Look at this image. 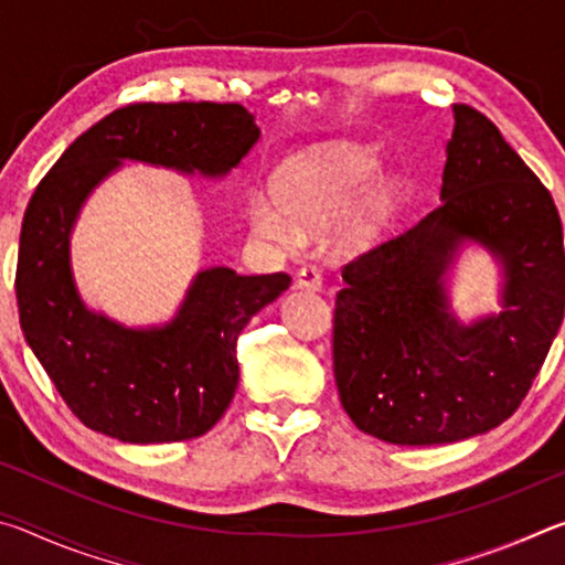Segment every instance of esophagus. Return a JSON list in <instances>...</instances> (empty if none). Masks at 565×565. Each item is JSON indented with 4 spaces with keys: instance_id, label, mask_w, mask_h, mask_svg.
<instances>
[{
    "instance_id": "obj_1",
    "label": "esophagus",
    "mask_w": 565,
    "mask_h": 565,
    "mask_svg": "<svg viewBox=\"0 0 565 565\" xmlns=\"http://www.w3.org/2000/svg\"><path fill=\"white\" fill-rule=\"evenodd\" d=\"M294 281H296V286H299V289H309V291H319L323 286V279H321L317 266H301V269L296 271Z\"/></svg>"
}]
</instances>
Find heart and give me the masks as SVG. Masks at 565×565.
Segmentation results:
<instances>
[{
  "instance_id": "1",
  "label": "heart",
  "mask_w": 565,
  "mask_h": 565,
  "mask_svg": "<svg viewBox=\"0 0 565 565\" xmlns=\"http://www.w3.org/2000/svg\"><path fill=\"white\" fill-rule=\"evenodd\" d=\"M376 164L379 161L371 151L349 141H331V145L306 149L284 161L274 179L279 204L262 194L252 196L248 224L256 234L271 242L291 244L299 236V224L319 228L343 207L344 212L340 211L342 214L337 218L341 244L353 246L369 242L384 226L396 202V189L391 186V181L374 179L369 185L365 183L374 177Z\"/></svg>"
}]
</instances>
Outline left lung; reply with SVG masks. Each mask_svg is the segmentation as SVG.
I'll list each match as a JSON object with an SVG mask.
<instances>
[{
    "mask_svg": "<svg viewBox=\"0 0 565 565\" xmlns=\"http://www.w3.org/2000/svg\"><path fill=\"white\" fill-rule=\"evenodd\" d=\"M441 202L343 266L333 376L363 434L451 444L503 424L529 394L563 321V226L551 191L495 124L454 104ZM463 241L504 266L502 311L461 324L443 276Z\"/></svg>",
    "mask_w": 565,
    "mask_h": 565,
    "instance_id": "8db88e82",
    "label": "left lung"
}]
</instances>
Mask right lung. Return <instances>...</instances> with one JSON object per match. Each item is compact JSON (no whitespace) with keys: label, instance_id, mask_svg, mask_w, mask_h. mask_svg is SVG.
I'll return each mask as SVG.
<instances>
[{"label":"right lung","instance_id":"right-lung-1","mask_svg":"<svg viewBox=\"0 0 565 565\" xmlns=\"http://www.w3.org/2000/svg\"><path fill=\"white\" fill-rule=\"evenodd\" d=\"M242 104H129L94 124L34 189L19 234V323L72 414L127 444L204 436L238 384L236 339L289 289V274H196L164 327L127 329L76 294L70 236L84 199L124 159L224 177L259 139Z\"/></svg>","mask_w":565,"mask_h":565}]
</instances>
